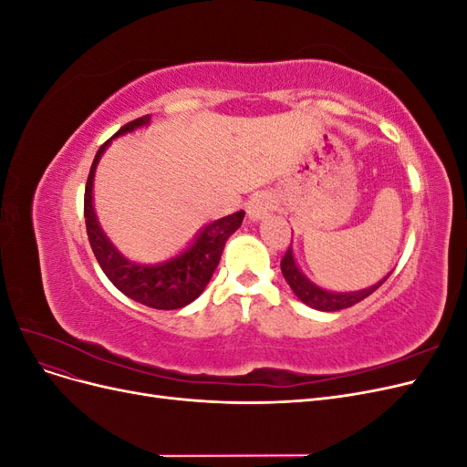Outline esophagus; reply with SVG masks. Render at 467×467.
I'll return each instance as SVG.
<instances>
[{
    "instance_id": "34e87169",
    "label": "esophagus",
    "mask_w": 467,
    "mask_h": 467,
    "mask_svg": "<svg viewBox=\"0 0 467 467\" xmlns=\"http://www.w3.org/2000/svg\"><path fill=\"white\" fill-rule=\"evenodd\" d=\"M273 210H275V206H273L271 196L261 192V194L253 196V199L249 201V204H247V216H249V220H253V222H259V220H263L265 216L271 214Z\"/></svg>"
}]
</instances>
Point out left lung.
Segmentation results:
<instances>
[{
	"label": "left lung",
	"instance_id": "obj_1",
	"mask_svg": "<svg viewBox=\"0 0 467 467\" xmlns=\"http://www.w3.org/2000/svg\"><path fill=\"white\" fill-rule=\"evenodd\" d=\"M280 271H282V276H285V280L288 282V286L292 288V292L298 296V300L309 307L319 309V312H338V309H345V307L358 304L360 300L368 298L374 290H378L381 285H384L388 276L391 275V273H388L379 282H376V285L357 290V292L325 290V288L317 286L316 282L309 280L300 271V266H298V263H296V257H294L292 245L288 247L286 255L280 261Z\"/></svg>",
	"mask_w": 467,
	"mask_h": 467
}]
</instances>
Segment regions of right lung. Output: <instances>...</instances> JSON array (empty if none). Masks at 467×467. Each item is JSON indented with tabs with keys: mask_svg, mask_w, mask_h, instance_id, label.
Wrapping results in <instances>:
<instances>
[{
	"mask_svg": "<svg viewBox=\"0 0 467 467\" xmlns=\"http://www.w3.org/2000/svg\"><path fill=\"white\" fill-rule=\"evenodd\" d=\"M151 117L148 115L124 124L115 136L107 140V142L99 148L88 177L86 199H83V214H86L89 244L97 257V263L101 265L103 273L112 285L134 302H140L148 307L179 309L194 302L204 292L220 263L225 242H228V237L242 225L245 212L239 210L230 216H223L220 220L206 223L185 249L167 261L155 265H142L126 259L122 253L112 245V242L103 232L101 223L97 220L93 206L95 169L112 140L142 129V126H148Z\"/></svg>",
	"mask_w": 467,
	"mask_h": 467,
	"instance_id": "right-lung-1",
	"label": "right lung"
}]
</instances>
